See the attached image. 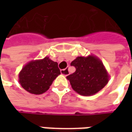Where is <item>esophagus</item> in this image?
Listing matches in <instances>:
<instances>
[{
  "label": "esophagus",
  "instance_id": "esophagus-1",
  "mask_svg": "<svg viewBox=\"0 0 132 132\" xmlns=\"http://www.w3.org/2000/svg\"><path fill=\"white\" fill-rule=\"evenodd\" d=\"M61 74H62V75H63V76H68V74H69L68 69L65 68V69H63V70H61Z\"/></svg>",
  "mask_w": 132,
  "mask_h": 132
}]
</instances>
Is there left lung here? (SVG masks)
I'll return each mask as SVG.
<instances>
[{"mask_svg": "<svg viewBox=\"0 0 132 132\" xmlns=\"http://www.w3.org/2000/svg\"><path fill=\"white\" fill-rule=\"evenodd\" d=\"M70 65L76 68V71L67 79L73 90L81 95L97 93L109 81V75L102 62L95 56H78Z\"/></svg>", "mask_w": 132, "mask_h": 132, "instance_id": "1", "label": "left lung"}]
</instances>
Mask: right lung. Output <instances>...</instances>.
Listing matches in <instances>:
<instances>
[{
  "mask_svg": "<svg viewBox=\"0 0 132 132\" xmlns=\"http://www.w3.org/2000/svg\"><path fill=\"white\" fill-rule=\"evenodd\" d=\"M59 74L58 63L49 57H45L26 64L19 73V82L28 93L39 95L50 88Z\"/></svg>",
  "mask_w": 132,
  "mask_h": 132,
  "instance_id": "1",
  "label": "right lung"
}]
</instances>
